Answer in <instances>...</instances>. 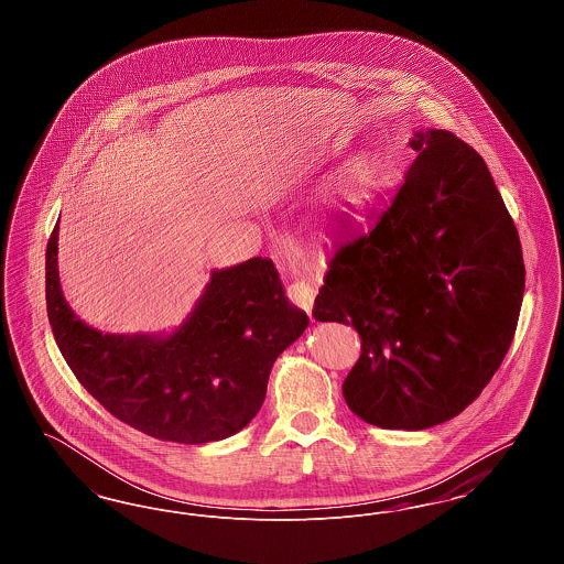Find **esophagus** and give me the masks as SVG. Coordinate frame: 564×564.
Instances as JSON below:
<instances>
[{"label": "esophagus", "mask_w": 564, "mask_h": 564, "mask_svg": "<svg viewBox=\"0 0 564 564\" xmlns=\"http://www.w3.org/2000/svg\"><path fill=\"white\" fill-rule=\"evenodd\" d=\"M315 288L306 281H295L290 288H288V295L290 300L297 304L300 308H304L311 317H313V304H315Z\"/></svg>", "instance_id": "34e87169"}]
</instances>
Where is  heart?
<instances>
[{
	"label": "heart",
	"instance_id": "b5f03b06",
	"mask_svg": "<svg viewBox=\"0 0 564 564\" xmlns=\"http://www.w3.org/2000/svg\"><path fill=\"white\" fill-rule=\"evenodd\" d=\"M382 161L372 152H361L340 166L332 189L338 200H345L352 207L364 205L382 186Z\"/></svg>",
	"mask_w": 564,
	"mask_h": 564
}]
</instances>
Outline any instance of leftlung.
<instances>
[{
	"mask_svg": "<svg viewBox=\"0 0 564 564\" xmlns=\"http://www.w3.org/2000/svg\"><path fill=\"white\" fill-rule=\"evenodd\" d=\"M410 148L402 188L347 226L313 308L359 332L343 393L382 430H430L474 402L524 294L518 230L482 156L442 129L414 131Z\"/></svg>",
	"mask_w": 564,
	"mask_h": 564,
	"instance_id": "1",
	"label": "left lung"
}]
</instances>
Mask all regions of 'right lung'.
Returning <instances> with one entry per match:
<instances>
[{
    "label": "right lung",
    "mask_w": 564,
    "mask_h": 564,
    "mask_svg": "<svg viewBox=\"0 0 564 564\" xmlns=\"http://www.w3.org/2000/svg\"><path fill=\"white\" fill-rule=\"evenodd\" d=\"M46 306L82 387L133 430L180 444L219 442L249 425L274 359L308 327L272 260L251 258L212 270L188 317L171 332L104 334L63 295L58 224L46 247Z\"/></svg>",
    "instance_id": "add662e5"
}]
</instances>
